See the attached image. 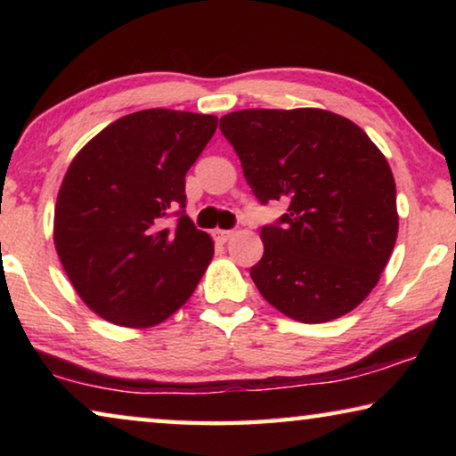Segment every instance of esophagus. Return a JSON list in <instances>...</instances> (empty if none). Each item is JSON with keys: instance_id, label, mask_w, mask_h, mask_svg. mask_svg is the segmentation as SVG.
Segmentation results:
<instances>
[{"instance_id": "obj_1", "label": "esophagus", "mask_w": 456, "mask_h": 456, "mask_svg": "<svg viewBox=\"0 0 456 456\" xmlns=\"http://www.w3.org/2000/svg\"><path fill=\"white\" fill-rule=\"evenodd\" d=\"M231 235H233V231H225V229H215L213 231V237L217 239L219 243H227L229 239H231Z\"/></svg>"}]
</instances>
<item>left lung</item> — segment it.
<instances>
[{"mask_svg": "<svg viewBox=\"0 0 456 456\" xmlns=\"http://www.w3.org/2000/svg\"><path fill=\"white\" fill-rule=\"evenodd\" d=\"M219 128L259 203H288L277 225L261 229L265 251L249 272L261 296L302 323L358 307L398 235L396 183L380 149L322 108L237 110Z\"/></svg>", "mask_w": 456, "mask_h": 456, "instance_id": "left-lung-1", "label": "left lung"}]
</instances>
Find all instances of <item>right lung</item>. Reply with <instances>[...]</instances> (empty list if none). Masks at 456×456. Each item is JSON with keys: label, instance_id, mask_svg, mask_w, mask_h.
<instances>
[{"label": "right lung", "instance_id": "1", "mask_svg": "<svg viewBox=\"0 0 456 456\" xmlns=\"http://www.w3.org/2000/svg\"><path fill=\"white\" fill-rule=\"evenodd\" d=\"M217 117L167 108L108 125L68 167L53 245L74 289L100 318L151 328L187 304L213 259V239L184 215V175ZM171 212L175 230L164 227Z\"/></svg>", "mask_w": 456, "mask_h": 456}]
</instances>
